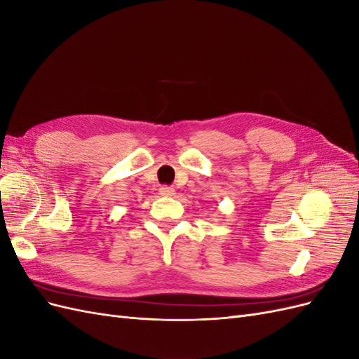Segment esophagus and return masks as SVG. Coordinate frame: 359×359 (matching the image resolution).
<instances>
[{"label":"esophagus","instance_id":"1","mask_svg":"<svg viewBox=\"0 0 359 359\" xmlns=\"http://www.w3.org/2000/svg\"><path fill=\"white\" fill-rule=\"evenodd\" d=\"M160 194L161 196H165V198H172V196H175V190H173L172 187H168V186H163V187H160Z\"/></svg>","mask_w":359,"mask_h":359}]
</instances>
